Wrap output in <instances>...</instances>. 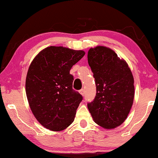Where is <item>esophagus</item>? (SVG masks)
Returning a JSON list of instances; mask_svg holds the SVG:
<instances>
[{"instance_id":"esophagus-1","label":"esophagus","mask_w":158,"mask_h":158,"mask_svg":"<svg viewBox=\"0 0 158 158\" xmlns=\"http://www.w3.org/2000/svg\"><path fill=\"white\" fill-rule=\"evenodd\" d=\"M79 93L81 94L82 96L84 95V89H81L79 90Z\"/></svg>"}]
</instances>
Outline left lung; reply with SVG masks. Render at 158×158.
Returning a JSON list of instances; mask_svg holds the SVG:
<instances>
[{"label": "left lung", "instance_id": "8db88e82", "mask_svg": "<svg viewBox=\"0 0 158 158\" xmlns=\"http://www.w3.org/2000/svg\"><path fill=\"white\" fill-rule=\"evenodd\" d=\"M88 62L97 89L88 109L95 123L106 130L114 129L125 121L132 108L135 97L132 73L126 61L109 47L90 48Z\"/></svg>", "mask_w": 158, "mask_h": 158}]
</instances>
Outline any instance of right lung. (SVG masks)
<instances>
[{
	"mask_svg": "<svg viewBox=\"0 0 158 158\" xmlns=\"http://www.w3.org/2000/svg\"><path fill=\"white\" fill-rule=\"evenodd\" d=\"M85 52L50 46L37 53L26 79V97L32 113L42 126L59 132L73 123L82 96L73 89L69 71Z\"/></svg>",
	"mask_w": 158,
	"mask_h": 158,
	"instance_id": "right-lung-1",
	"label": "right lung"
}]
</instances>
